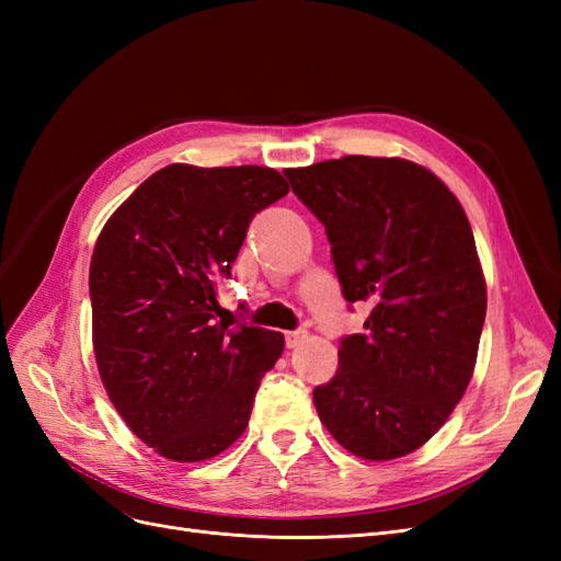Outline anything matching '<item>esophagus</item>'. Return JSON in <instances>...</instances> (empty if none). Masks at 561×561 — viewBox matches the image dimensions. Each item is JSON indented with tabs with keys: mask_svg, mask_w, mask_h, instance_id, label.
I'll return each mask as SVG.
<instances>
[{
	"mask_svg": "<svg viewBox=\"0 0 561 561\" xmlns=\"http://www.w3.org/2000/svg\"><path fill=\"white\" fill-rule=\"evenodd\" d=\"M307 336L301 330H295V332H285V346L287 348H297L301 344V339Z\"/></svg>",
	"mask_w": 561,
	"mask_h": 561,
	"instance_id": "esophagus-1",
	"label": "esophagus"
}]
</instances>
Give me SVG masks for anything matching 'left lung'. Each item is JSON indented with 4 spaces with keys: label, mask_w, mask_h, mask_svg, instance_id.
I'll use <instances>...</instances> for the list:
<instances>
[{
    "label": "left lung",
    "mask_w": 561,
    "mask_h": 561,
    "mask_svg": "<svg viewBox=\"0 0 561 561\" xmlns=\"http://www.w3.org/2000/svg\"><path fill=\"white\" fill-rule=\"evenodd\" d=\"M325 227L348 304L369 301L365 334L339 346L313 390L332 437L367 461L419 449L463 398L478 360L486 285L458 198L423 165L344 157L287 168Z\"/></svg>",
    "instance_id": "1"
}]
</instances>
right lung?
I'll use <instances>...</instances> for the list:
<instances>
[{
	"label": "right lung",
	"mask_w": 561,
	"mask_h": 561,
	"mask_svg": "<svg viewBox=\"0 0 561 561\" xmlns=\"http://www.w3.org/2000/svg\"><path fill=\"white\" fill-rule=\"evenodd\" d=\"M287 192L274 168L173 163L98 236L89 290L100 379L128 428L171 461L231 447L280 358V332L215 316L252 217Z\"/></svg>",
	"instance_id": "add662e5"
}]
</instances>
